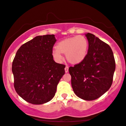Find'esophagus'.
<instances>
[{
    "instance_id": "34e87169",
    "label": "esophagus",
    "mask_w": 126,
    "mask_h": 126,
    "mask_svg": "<svg viewBox=\"0 0 126 126\" xmlns=\"http://www.w3.org/2000/svg\"><path fill=\"white\" fill-rule=\"evenodd\" d=\"M64 70H65V72H66V73H67L68 71H69V66L66 65V67H65Z\"/></svg>"
}]
</instances>
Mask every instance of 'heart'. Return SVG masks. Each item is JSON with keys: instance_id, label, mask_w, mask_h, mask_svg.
<instances>
[{"instance_id": "heart-1", "label": "heart", "mask_w": 126, "mask_h": 126, "mask_svg": "<svg viewBox=\"0 0 126 126\" xmlns=\"http://www.w3.org/2000/svg\"><path fill=\"white\" fill-rule=\"evenodd\" d=\"M88 42L84 36L76 35L60 41L56 49L52 51L53 57L57 62H61L64 54L66 60L72 64H77L84 60L87 54Z\"/></svg>"}]
</instances>
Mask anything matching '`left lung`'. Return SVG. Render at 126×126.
<instances>
[{"instance_id": "1", "label": "left lung", "mask_w": 126, "mask_h": 126, "mask_svg": "<svg viewBox=\"0 0 126 126\" xmlns=\"http://www.w3.org/2000/svg\"><path fill=\"white\" fill-rule=\"evenodd\" d=\"M89 48L81 63L69 68L75 94L84 100L102 96L111 87L115 69L114 54L110 46L94 34L87 33Z\"/></svg>"}]
</instances>
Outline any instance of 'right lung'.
I'll return each instance as SVG.
<instances>
[{"instance_id": "obj_1", "label": "right lung", "mask_w": 126, "mask_h": 126, "mask_svg": "<svg viewBox=\"0 0 126 126\" xmlns=\"http://www.w3.org/2000/svg\"><path fill=\"white\" fill-rule=\"evenodd\" d=\"M54 35L37 36L20 47L12 62L16 92L24 100L39 105L54 96L64 74L65 65L56 63L52 54Z\"/></svg>"}]
</instances>
